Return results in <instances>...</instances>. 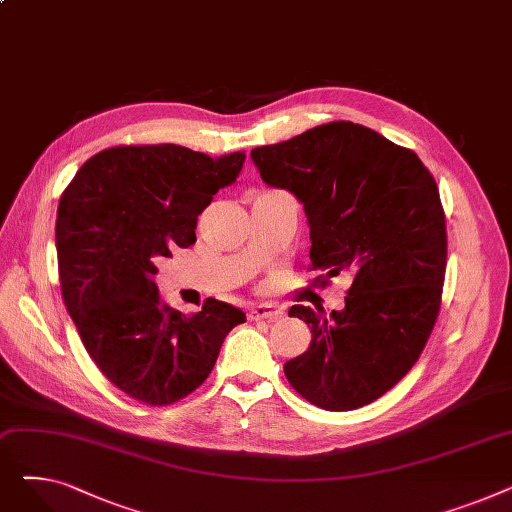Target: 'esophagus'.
I'll list each match as a JSON object with an SVG mask.
<instances>
[{
    "mask_svg": "<svg viewBox=\"0 0 512 512\" xmlns=\"http://www.w3.org/2000/svg\"><path fill=\"white\" fill-rule=\"evenodd\" d=\"M282 315H284V311L278 309V307H274V305H270V303L255 305V307H251V311H249V319H253V321H257V319H270V321H274V319H278V317H282Z\"/></svg>",
    "mask_w": 512,
    "mask_h": 512,
    "instance_id": "esophagus-1",
    "label": "esophagus"
}]
</instances>
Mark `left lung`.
Listing matches in <instances>:
<instances>
[{
    "label": "left lung",
    "instance_id": "obj_1",
    "mask_svg": "<svg viewBox=\"0 0 512 512\" xmlns=\"http://www.w3.org/2000/svg\"><path fill=\"white\" fill-rule=\"evenodd\" d=\"M251 157L265 184L303 203L321 284L353 276L342 311L290 307L311 344L284 363L286 378L315 407H365L417 363L440 313L448 242L438 184L411 149L344 120Z\"/></svg>",
    "mask_w": 512,
    "mask_h": 512
}]
</instances>
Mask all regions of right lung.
<instances>
[{"label": "right lung", "mask_w": 512, "mask_h": 512, "mask_svg": "<svg viewBox=\"0 0 512 512\" xmlns=\"http://www.w3.org/2000/svg\"><path fill=\"white\" fill-rule=\"evenodd\" d=\"M245 164L180 145H120L87 159L56 220L66 309L99 371L130 398L168 407L197 390L240 309L207 299L195 315L168 307L155 261L195 245L199 213Z\"/></svg>", "instance_id": "add662e5"}]
</instances>
